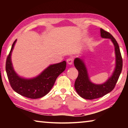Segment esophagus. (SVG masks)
I'll return each mask as SVG.
<instances>
[{
	"mask_svg": "<svg viewBox=\"0 0 128 128\" xmlns=\"http://www.w3.org/2000/svg\"><path fill=\"white\" fill-rule=\"evenodd\" d=\"M66 62L69 65H72L73 62V59L72 58H68V59L66 60Z\"/></svg>",
	"mask_w": 128,
	"mask_h": 128,
	"instance_id": "34e87169",
	"label": "esophagus"
}]
</instances>
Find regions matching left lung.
<instances>
[{"mask_svg":"<svg viewBox=\"0 0 128 128\" xmlns=\"http://www.w3.org/2000/svg\"><path fill=\"white\" fill-rule=\"evenodd\" d=\"M100 31L101 37L110 39L114 47L116 64L111 76L104 83L95 84L90 81L84 59L76 58L74 60V66L78 71V76L74 83L75 89L80 96L89 100L100 98L111 92L118 82L122 68V59L117 41L108 32L102 29H100Z\"/></svg>","mask_w":128,"mask_h":128,"instance_id":"left-lung-1","label":"left lung"}]
</instances>
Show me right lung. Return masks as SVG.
Here are the masks:
<instances>
[{
    "mask_svg": "<svg viewBox=\"0 0 128 128\" xmlns=\"http://www.w3.org/2000/svg\"><path fill=\"white\" fill-rule=\"evenodd\" d=\"M16 41L17 40L13 43L6 61V70L10 85L14 92L22 96L30 99L42 98L50 92L57 77L65 70L66 62L50 65L35 77L26 78L21 77L14 71L11 60Z\"/></svg>",
    "mask_w": 128,
    "mask_h": 128,
    "instance_id": "obj_1",
    "label": "right lung"
}]
</instances>
